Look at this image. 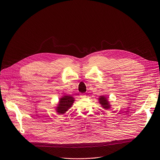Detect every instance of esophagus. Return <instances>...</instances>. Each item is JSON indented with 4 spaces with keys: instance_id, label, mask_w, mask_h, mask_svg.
<instances>
[{
    "instance_id": "esophagus-1",
    "label": "esophagus",
    "mask_w": 160,
    "mask_h": 160,
    "mask_svg": "<svg viewBox=\"0 0 160 160\" xmlns=\"http://www.w3.org/2000/svg\"><path fill=\"white\" fill-rule=\"evenodd\" d=\"M80 98H85L87 97L85 94H80Z\"/></svg>"
}]
</instances>
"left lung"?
Returning <instances> with one entry per match:
<instances>
[{
  "mask_svg": "<svg viewBox=\"0 0 160 160\" xmlns=\"http://www.w3.org/2000/svg\"><path fill=\"white\" fill-rule=\"evenodd\" d=\"M99 102L101 106L105 109H108L110 108L111 105L109 104V102L107 99V98L104 96H99Z\"/></svg>",
  "mask_w": 160,
  "mask_h": 160,
  "instance_id": "left-lung-1",
  "label": "left lung"
}]
</instances>
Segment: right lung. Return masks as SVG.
Returning <instances> with one entry per match:
<instances>
[{
    "label": "right lung",
    "instance_id": "right-lung-1",
    "mask_svg": "<svg viewBox=\"0 0 160 160\" xmlns=\"http://www.w3.org/2000/svg\"><path fill=\"white\" fill-rule=\"evenodd\" d=\"M75 101L74 98L72 96L65 95L60 98L58 106L56 107V112L59 115L64 114L73 105Z\"/></svg>",
    "mask_w": 160,
    "mask_h": 160
}]
</instances>
